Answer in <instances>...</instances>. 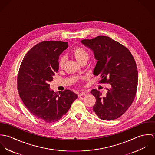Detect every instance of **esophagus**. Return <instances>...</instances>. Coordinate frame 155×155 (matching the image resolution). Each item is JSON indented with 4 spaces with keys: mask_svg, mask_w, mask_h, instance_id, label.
Wrapping results in <instances>:
<instances>
[{
    "mask_svg": "<svg viewBox=\"0 0 155 155\" xmlns=\"http://www.w3.org/2000/svg\"><path fill=\"white\" fill-rule=\"evenodd\" d=\"M87 93H88V92H87V91H82V92H81L80 93H79L78 96H79V97L84 96V95H86Z\"/></svg>",
    "mask_w": 155,
    "mask_h": 155,
    "instance_id": "obj_1",
    "label": "esophagus"
}]
</instances>
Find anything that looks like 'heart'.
Wrapping results in <instances>:
<instances>
[{"label":"heart","mask_w":155,"mask_h":155,"mask_svg":"<svg viewBox=\"0 0 155 155\" xmlns=\"http://www.w3.org/2000/svg\"><path fill=\"white\" fill-rule=\"evenodd\" d=\"M73 54L79 63L84 60H88L89 58L88 52L82 47H77L73 51ZM66 63V57L62 56L58 60V66L63 68Z\"/></svg>","instance_id":"b5f03b06"}]
</instances>
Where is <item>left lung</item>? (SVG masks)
<instances>
[{"instance_id": "8db88e82", "label": "left lung", "mask_w": 155, "mask_h": 155, "mask_svg": "<svg viewBox=\"0 0 155 155\" xmlns=\"http://www.w3.org/2000/svg\"><path fill=\"white\" fill-rule=\"evenodd\" d=\"M81 42L94 51L98 61L93 74L100 76V83L110 84L105 97L97 89L91 93L95 97L93 111L101 119L119 118L131 106L138 85V71L128 49L110 38L99 36Z\"/></svg>"}]
</instances>
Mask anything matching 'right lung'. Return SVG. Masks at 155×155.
I'll list each match as a JSON object with an SVG mask.
<instances>
[{"mask_svg": "<svg viewBox=\"0 0 155 155\" xmlns=\"http://www.w3.org/2000/svg\"><path fill=\"white\" fill-rule=\"evenodd\" d=\"M67 42L44 41L35 45L22 60L17 77V88L25 106L39 120L57 122L70 108L78 96L69 89L55 92L49 82L58 70L60 55Z\"/></svg>", "mask_w": 155, "mask_h": 155, "instance_id": "add662e5", "label": "right lung"}]
</instances>
